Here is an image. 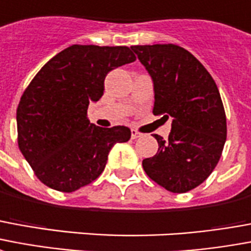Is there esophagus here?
Masks as SVG:
<instances>
[{
  "label": "esophagus",
  "instance_id": "esophagus-1",
  "mask_svg": "<svg viewBox=\"0 0 251 251\" xmlns=\"http://www.w3.org/2000/svg\"><path fill=\"white\" fill-rule=\"evenodd\" d=\"M141 133L137 130H131V140H137V138H140L141 137Z\"/></svg>",
  "mask_w": 251,
  "mask_h": 251
}]
</instances>
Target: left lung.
Returning a JSON list of instances; mask_svg holds the SVG:
<instances>
[{"mask_svg":"<svg viewBox=\"0 0 251 251\" xmlns=\"http://www.w3.org/2000/svg\"><path fill=\"white\" fill-rule=\"evenodd\" d=\"M154 85V116L172 117L166 141L154 134L158 151L145 158L146 174L172 193L201 185L220 161L226 114L214 79L194 55L173 44L131 46Z\"/></svg>","mask_w":251,"mask_h":251,"instance_id":"left-lung-1","label":"left lung"}]
</instances>
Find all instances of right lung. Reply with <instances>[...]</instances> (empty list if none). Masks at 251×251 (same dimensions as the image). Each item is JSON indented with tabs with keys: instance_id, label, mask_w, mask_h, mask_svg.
I'll list each match as a JSON object with an SVG mask.
<instances>
[{
	"instance_id": "obj_1",
	"label": "right lung",
	"mask_w": 251,
	"mask_h": 251,
	"mask_svg": "<svg viewBox=\"0 0 251 251\" xmlns=\"http://www.w3.org/2000/svg\"><path fill=\"white\" fill-rule=\"evenodd\" d=\"M134 61L127 46L72 45L31 79L17 107V133L41 182L75 192L100 177L114 144L130 140L126 126L90 124L88 107L103 96L107 73Z\"/></svg>"
}]
</instances>
